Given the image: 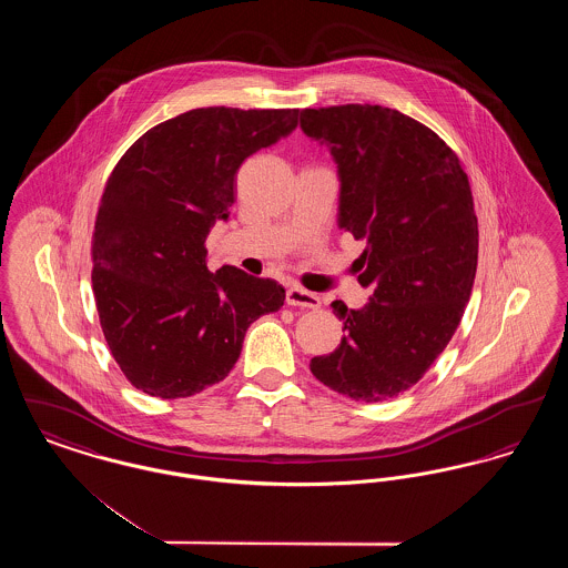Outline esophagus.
I'll list each match as a JSON object with an SVG mask.
<instances>
[{
	"label": "esophagus",
	"mask_w": 568,
	"mask_h": 568,
	"mask_svg": "<svg viewBox=\"0 0 568 568\" xmlns=\"http://www.w3.org/2000/svg\"><path fill=\"white\" fill-rule=\"evenodd\" d=\"M287 304L290 306H302V308H320L322 306V300L317 294H313V292H308V290H304V287H290L287 290Z\"/></svg>",
	"instance_id": "34e87169"
}]
</instances>
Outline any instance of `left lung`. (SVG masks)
<instances>
[{
    "mask_svg": "<svg viewBox=\"0 0 568 568\" xmlns=\"http://www.w3.org/2000/svg\"><path fill=\"white\" fill-rule=\"evenodd\" d=\"M300 128L336 162L338 227L366 241L357 281L371 290L357 311L332 302L345 336L311 373L353 400H392L433 366L470 300L479 230L468 176L430 128L398 110L306 109Z\"/></svg>",
    "mask_w": 568,
    "mask_h": 568,
    "instance_id": "left-lung-1",
    "label": "left lung"
}]
</instances>
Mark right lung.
I'll use <instances>...</instances> for the list:
<instances>
[{"instance_id":"obj_1","label":"right lung","mask_w":568,"mask_h":568,"mask_svg":"<svg viewBox=\"0 0 568 568\" xmlns=\"http://www.w3.org/2000/svg\"><path fill=\"white\" fill-rule=\"evenodd\" d=\"M300 110L211 106L140 135L114 165L93 230V294L110 353L135 389L187 398L230 375L246 327L285 290L211 272L206 236L230 216L241 163L297 128Z\"/></svg>"}]
</instances>
